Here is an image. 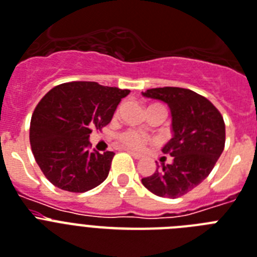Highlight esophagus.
Segmentation results:
<instances>
[{"instance_id":"1","label":"esophagus","mask_w":257,"mask_h":257,"mask_svg":"<svg viewBox=\"0 0 257 257\" xmlns=\"http://www.w3.org/2000/svg\"><path fill=\"white\" fill-rule=\"evenodd\" d=\"M128 153L131 154V156H132V157L135 158V160H140V158L143 157L141 154H140V153H136V152H132V150H128Z\"/></svg>"}]
</instances>
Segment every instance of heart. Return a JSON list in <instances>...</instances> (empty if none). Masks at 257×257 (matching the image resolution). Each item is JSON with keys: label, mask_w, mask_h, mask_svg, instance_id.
Returning a JSON list of instances; mask_svg holds the SVG:
<instances>
[{"label": "heart", "mask_w": 257, "mask_h": 257, "mask_svg": "<svg viewBox=\"0 0 257 257\" xmlns=\"http://www.w3.org/2000/svg\"><path fill=\"white\" fill-rule=\"evenodd\" d=\"M117 141L122 148H126V149L143 150L144 148L147 147V144L149 143L150 139L147 135H143V133L137 132V131L129 129V131L121 132L117 136Z\"/></svg>", "instance_id": "b5f03b06"}]
</instances>
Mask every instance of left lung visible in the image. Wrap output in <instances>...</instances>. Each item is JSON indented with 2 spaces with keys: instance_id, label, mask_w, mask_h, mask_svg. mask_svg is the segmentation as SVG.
<instances>
[{
  "instance_id": "left-lung-1",
  "label": "left lung",
  "mask_w": 257,
  "mask_h": 257,
  "mask_svg": "<svg viewBox=\"0 0 257 257\" xmlns=\"http://www.w3.org/2000/svg\"><path fill=\"white\" fill-rule=\"evenodd\" d=\"M143 95L161 100L170 108L173 137L162 152L170 154L173 162L158 166L141 182L158 197H182L211 173L224 149L222 114L210 100L191 89L164 87L147 89Z\"/></svg>"
}]
</instances>
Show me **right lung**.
<instances>
[{"label":"right lung","instance_id":"1","mask_svg":"<svg viewBox=\"0 0 257 257\" xmlns=\"http://www.w3.org/2000/svg\"><path fill=\"white\" fill-rule=\"evenodd\" d=\"M129 89L72 81L54 87L35 108L30 145L42 173L54 186L84 193L108 177L113 152H89L92 129L109 124Z\"/></svg>","mask_w":257,"mask_h":257}]
</instances>
